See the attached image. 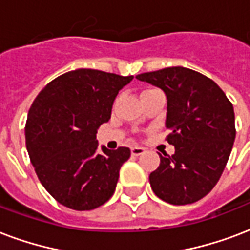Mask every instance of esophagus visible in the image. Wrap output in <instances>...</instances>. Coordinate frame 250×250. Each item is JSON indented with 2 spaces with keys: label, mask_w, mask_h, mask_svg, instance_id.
I'll use <instances>...</instances> for the list:
<instances>
[{
  "label": "esophagus",
  "mask_w": 250,
  "mask_h": 250,
  "mask_svg": "<svg viewBox=\"0 0 250 250\" xmlns=\"http://www.w3.org/2000/svg\"><path fill=\"white\" fill-rule=\"evenodd\" d=\"M146 152V149L143 148V146H132L131 148V153H132V156H140L143 155Z\"/></svg>",
  "instance_id": "34e87169"
}]
</instances>
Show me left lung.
<instances>
[{
  "label": "left lung",
  "mask_w": 250,
  "mask_h": 250,
  "mask_svg": "<svg viewBox=\"0 0 250 250\" xmlns=\"http://www.w3.org/2000/svg\"><path fill=\"white\" fill-rule=\"evenodd\" d=\"M165 91V140L174 155H160L149 174L153 193L170 205H190L214 188L235 142V112L224 91L205 74L171 66L136 76Z\"/></svg>",
  "instance_id": "obj_1"
}]
</instances>
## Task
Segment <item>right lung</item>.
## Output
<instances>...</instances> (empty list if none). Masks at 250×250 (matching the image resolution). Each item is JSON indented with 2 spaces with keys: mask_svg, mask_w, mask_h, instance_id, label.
Masks as SVG:
<instances>
[{
  "mask_svg": "<svg viewBox=\"0 0 250 250\" xmlns=\"http://www.w3.org/2000/svg\"><path fill=\"white\" fill-rule=\"evenodd\" d=\"M132 79L76 69L36 95L24 127L26 146L41 184L60 205L89 211L112 197L131 150L102 146L98 153L97 129L108 122L115 97Z\"/></svg>",
  "mask_w": 250,
  "mask_h": 250,
  "instance_id": "right-lung-1",
  "label": "right lung"
}]
</instances>
